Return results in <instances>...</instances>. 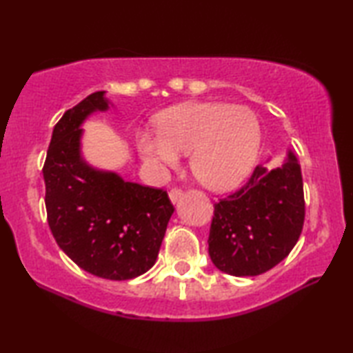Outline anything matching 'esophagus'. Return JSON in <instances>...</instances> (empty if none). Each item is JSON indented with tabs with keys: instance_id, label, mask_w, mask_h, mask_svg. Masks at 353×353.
Masks as SVG:
<instances>
[{
	"instance_id": "obj_1",
	"label": "esophagus",
	"mask_w": 353,
	"mask_h": 353,
	"mask_svg": "<svg viewBox=\"0 0 353 353\" xmlns=\"http://www.w3.org/2000/svg\"><path fill=\"white\" fill-rule=\"evenodd\" d=\"M182 190L181 188H172L171 191H170V199H171V202L172 204H176V202L182 198Z\"/></svg>"
}]
</instances>
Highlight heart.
Segmentation results:
<instances>
[{
    "label": "heart",
    "instance_id": "1",
    "mask_svg": "<svg viewBox=\"0 0 353 353\" xmlns=\"http://www.w3.org/2000/svg\"><path fill=\"white\" fill-rule=\"evenodd\" d=\"M159 130L141 129L137 149L160 170L176 168L181 154L191 152L194 177L213 191L240 185L256 160L260 123L252 110L225 103H185L160 113Z\"/></svg>",
    "mask_w": 353,
    "mask_h": 353
}]
</instances>
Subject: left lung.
I'll return each mask as SVG.
<instances>
[{
  "label": "left lung",
  "mask_w": 353,
  "mask_h": 353,
  "mask_svg": "<svg viewBox=\"0 0 353 353\" xmlns=\"http://www.w3.org/2000/svg\"><path fill=\"white\" fill-rule=\"evenodd\" d=\"M303 218L301 165L288 149L282 165H259L241 190L214 204L208 255L229 276H259L296 246Z\"/></svg>",
  "instance_id": "8db88e82"
}]
</instances>
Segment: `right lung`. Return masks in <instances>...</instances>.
Instances as JSON below:
<instances>
[{
	"label": "right lung",
	"instance_id": "1",
	"mask_svg": "<svg viewBox=\"0 0 353 353\" xmlns=\"http://www.w3.org/2000/svg\"><path fill=\"white\" fill-rule=\"evenodd\" d=\"M113 105L94 92L63 113L43 165L48 224L65 254L107 280L145 274L157 260L174 207L163 190L94 168L82 155V124Z\"/></svg>",
	"mask_w": 353,
	"mask_h": 353
}]
</instances>
